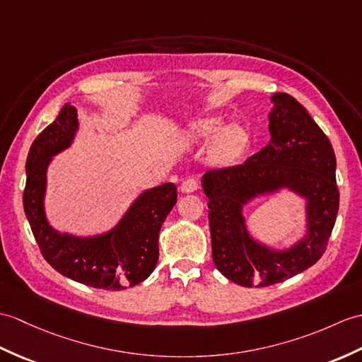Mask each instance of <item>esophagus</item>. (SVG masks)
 <instances>
[{"label":"esophagus","instance_id":"1","mask_svg":"<svg viewBox=\"0 0 362 362\" xmlns=\"http://www.w3.org/2000/svg\"><path fill=\"white\" fill-rule=\"evenodd\" d=\"M197 188H199V180H197L196 177L185 179V180L182 182V185H180V189H182L183 192H192V191H196Z\"/></svg>","mask_w":362,"mask_h":362}]
</instances>
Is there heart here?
I'll list each match as a JSON object with an SVG mask.
<instances>
[{
    "label": "heart",
    "mask_w": 362,
    "mask_h": 362,
    "mask_svg": "<svg viewBox=\"0 0 362 362\" xmlns=\"http://www.w3.org/2000/svg\"><path fill=\"white\" fill-rule=\"evenodd\" d=\"M216 136L217 139L213 154L219 162H233L243 153L247 146V134L240 128L225 129L222 132V123L217 119H204L189 126L188 137L191 141H202L206 143L213 140Z\"/></svg>",
    "instance_id": "b5f03b06"
}]
</instances>
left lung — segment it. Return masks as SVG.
Here are the masks:
<instances>
[{
	"mask_svg": "<svg viewBox=\"0 0 362 362\" xmlns=\"http://www.w3.org/2000/svg\"><path fill=\"white\" fill-rule=\"evenodd\" d=\"M272 102L270 143L240 165L204 175L213 262L242 287L279 284L315 265L325 253L339 209L330 140L296 98L279 92ZM282 186L309 200V234L287 252H273L247 236L241 205Z\"/></svg>",
	"mask_w": 362,
	"mask_h": 362,
	"instance_id": "1",
	"label": "left lung"
}]
</instances>
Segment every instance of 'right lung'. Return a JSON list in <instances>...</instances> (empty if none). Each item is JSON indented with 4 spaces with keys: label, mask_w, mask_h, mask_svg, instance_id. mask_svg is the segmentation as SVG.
<instances>
[{
    "label": "right lung",
    "mask_w": 362,
    "mask_h": 362,
    "mask_svg": "<svg viewBox=\"0 0 362 362\" xmlns=\"http://www.w3.org/2000/svg\"><path fill=\"white\" fill-rule=\"evenodd\" d=\"M78 128L77 111L64 105L54 123L33 140L26 160L24 213L41 255L58 273L103 290H124L153 273L158 260V233L177 202L174 183L148 189L134 202L117 228L103 236L81 239L50 228L43 197L50 157L71 145Z\"/></svg>",
    "instance_id": "right-lung-1"
}]
</instances>
